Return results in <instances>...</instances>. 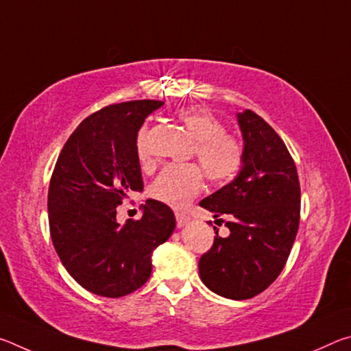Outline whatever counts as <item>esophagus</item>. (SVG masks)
Listing matches in <instances>:
<instances>
[{"label": "esophagus", "mask_w": 351, "mask_h": 351, "mask_svg": "<svg viewBox=\"0 0 351 351\" xmlns=\"http://www.w3.org/2000/svg\"><path fill=\"white\" fill-rule=\"evenodd\" d=\"M175 217H176V226H178V228H182V226H186L190 221V217L187 215L186 212L176 210L175 212Z\"/></svg>", "instance_id": "esophagus-1"}]
</instances>
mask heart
<instances>
[{
  "label": "heart",
  "mask_w": 351,
  "mask_h": 351,
  "mask_svg": "<svg viewBox=\"0 0 351 351\" xmlns=\"http://www.w3.org/2000/svg\"><path fill=\"white\" fill-rule=\"evenodd\" d=\"M178 119L186 127L195 142V156L215 184L232 180L243 164L241 142L232 134L224 133V125L209 111L184 108ZM148 130L142 128L136 139V153L141 162L148 161ZM204 187V175L198 165H167L152 184V197L175 209H182Z\"/></svg>",
  "instance_id": "obj_1"
}]
</instances>
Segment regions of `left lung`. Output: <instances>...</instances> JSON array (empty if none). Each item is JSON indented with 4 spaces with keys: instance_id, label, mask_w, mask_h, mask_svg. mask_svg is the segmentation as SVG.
<instances>
[{
    "instance_id": "obj_1",
    "label": "left lung",
    "mask_w": 351,
    "mask_h": 351,
    "mask_svg": "<svg viewBox=\"0 0 351 351\" xmlns=\"http://www.w3.org/2000/svg\"><path fill=\"white\" fill-rule=\"evenodd\" d=\"M237 117L245 141L243 167L232 182L199 203L215 218L229 217V235L219 237L213 228V245L198 268L213 293L245 300L268 288L287 265L300 221V184L274 128L251 110Z\"/></svg>"
}]
</instances>
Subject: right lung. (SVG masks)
Instances as JSON below:
<instances>
[{
	"instance_id": "add662e5",
	"label": "right lung",
	"mask_w": 351,
	"mask_h": 351,
	"mask_svg": "<svg viewBox=\"0 0 351 351\" xmlns=\"http://www.w3.org/2000/svg\"><path fill=\"white\" fill-rule=\"evenodd\" d=\"M161 100H132L93 112L62 148L47 212L54 247L69 276L93 294L127 295L152 274V252L173 234L170 207L147 199L141 219L119 224L116 207L142 192L136 139Z\"/></svg>"
}]
</instances>
